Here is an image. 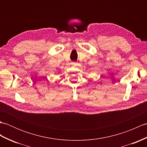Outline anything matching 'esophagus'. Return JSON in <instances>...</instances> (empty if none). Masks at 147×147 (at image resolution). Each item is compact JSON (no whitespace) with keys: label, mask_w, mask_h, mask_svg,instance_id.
<instances>
[{"label":"esophagus","mask_w":147,"mask_h":147,"mask_svg":"<svg viewBox=\"0 0 147 147\" xmlns=\"http://www.w3.org/2000/svg\"><path fill=\"white\" fill-rule=\"evenodd\" d=\"M71 64H72V65H73V67H76L77 65H78V63H77V62H73L71 63Z\"/></svg>","instance_id":"1"}]
</instances>
